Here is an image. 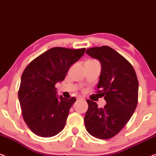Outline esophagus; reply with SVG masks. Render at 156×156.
Returning <instances> with one entry per match:
<instances>
[{
	"instance_id": "1",
	"label": "esophagus",
	"mask_w": 156,
	"mask_h": 156,
	"mask_svg": "<svg viewBox=\"0 0 156 156\" xmlns=\"http://www.w3.org/2000/svg\"><path fill=\"white\" fill-rule=\"evenodd\" d=\"M76 99L77 100H84V98L81 97V96H78V97H76Z\"/></svg>"
}]
</instances>
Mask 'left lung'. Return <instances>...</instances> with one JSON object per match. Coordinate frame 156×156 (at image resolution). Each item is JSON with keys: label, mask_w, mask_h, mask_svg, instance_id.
Here are the masks:
<instances>
[{"label": "left lung", "mask_w": 156, "mask_h": 156, "mask_svg": "<svg viewBox=\"0 0 156 156\" xmlns=\"http://www.w3.org/2000/svg\"><path fill=\"white\" fill-rule=\"evenodd\" d=\"M86 53L101 62L97 93L104 97V108L87 99L84 123L89 134L108 139L121 131L135 112L138 104V81L131 64L108 46L87 49Z\"/></svg>", "instance_id": "obj_1"}]
</instances>
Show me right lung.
I'll return each mask as SVG.
<instances>
[{
  "label": "right lung",
  "mask_w": 156,
  "mask_h": 156,
  "mask_svg": "<svg viewBox=\"0 0 156 156\" xmlns=\"http://www.w3.org/2000/svg\"><path fill=\"white\" fill-rule=\"evenodd\" d=\"M85 48L56 47L36 57L21 76L18 98L25 122L41 137H52L62 131L75 97L58 99L55 84L65 79L70 66L84 54Z\"/></svg>",
  "instance_id": "right-lung-1"
}]
</instances>
